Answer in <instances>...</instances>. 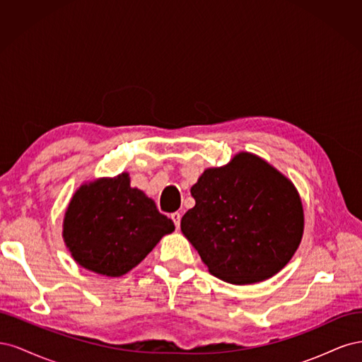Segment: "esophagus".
<instances>
[{"instance_id": "esophagus-1", "label": "esophagus", "mask_w": 362, "mask_h": 362, "mask_svg": "<svg viewBox=\"0 0 362 362\" xmlns=\"http://www.w3.org/2000/svg\"><path fill=\"white\" fill-rule=\"evenodd\" d=\"M170 217H172V221H173V223H175V228L180 229V223H181V214H180V213H173Z\"/></svg>"}]
</instances>
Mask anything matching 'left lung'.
<instances>
[{"label":"left lung","mask_w":362,"mask_h":362,"mask_svg":"<svg viewBox=\"0 0 362 362\" xmlns=\"http://www.w3.org/2000/svg\"><path fill=\"white\" fill-rule=\"evenodd\" d=\"M196 204L181 231L213 276L235 286L275 276L298 250L305 228L294 184L252 152L208 168L192 187Z\"/></svg>","instance_id":"left-lung-1"}]
</instances>
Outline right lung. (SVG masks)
Segmentation results:
<instances>
[{
    "label": "right lung",
    "mask_w": 362,
    "mask_h": 362,
    "mask_svg": "<svg viewBox=\"0 0 362 362\" xmlns=\"http://www.w3.org/2000/svg\"><path fill=\"white\" fill-rule=\"evenodd\" d=\"M175 231L156 202L131 187L129 173L83 182L63 218V242L76 264L119 278L145 259L160 240Z\"/></svg>",
    "instance_id": "1"
}]
</instances>
